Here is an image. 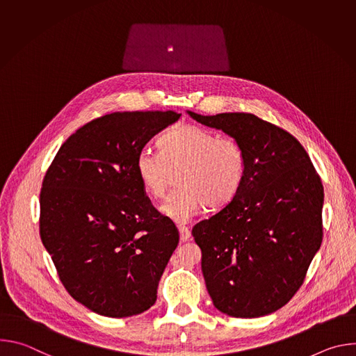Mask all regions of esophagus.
Returning <instances> with one entry per match:
<instances>
[{
    "label": "esophagus",
    "mask_w": 356,
    "mask_h": 356,
    "mask_svg": "<svg viewBox=\"0 0 356 356\" xmlns=\"http://www.w3.org/2000/svg\"><path fill=\"white\" fill-rule=\"evenodd\" d=\"M179 234H180V241H181V242L188 241L190 236H191L190 229H188L187 227H184V225H179Z\"/></svg>",
    "instance_id": "1"
}]
</instances>
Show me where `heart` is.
Masks as SVG:
<instances>
[{
  "label": "heart",
  "mask_w": 356,
  "mask_h": 356,
  "mask_svg": "<svg viewBox=\"0 0 356 356\" xmlns=\"http://www.w3.org/2000/svg\"><path fill=\"white\" fill-rule=\"evenodd\" d=\"M159 152L142 149L135 161V170L145 191L161 198L179 170L177 184L161 206L162 214L184 224L202 207L220 209L235 197L242 186L246 158L234 139L191 124H181L168 131L158 142Z\"/></svg>",
  "instance_id": "1"
}]
</instances>
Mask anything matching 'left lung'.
<instances>
[{"label": "left lung", "mask_w": 356, "mask_h": 356, "mask_svg": "<svg viewBox=\"0 0 356 356\" xmlns=\"http://www.w3.org/2000/svg\"><path fill=\"white\" fill-rule=\"evenodd\" d=\"M187 114L241 145L246 170L228 204L193 227L214 307L264 317L296 294L323 241L324 188L300 142L253 114Z\"/></svg>", "instance_id": "8db88e82"}]
</instances>
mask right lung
<instances>
[{
  "mask_svg": "<svg viewBox=\"0 0 356 356\" xmlns=\"http://www.w3.org/2000/svg\"><path fill=\"white\" fill-rule=\"evenodd\" d=\"M180 115L125 111L92 120L67 138L44 175L40 239L70 296L99 316H136L156 301L179 231L150 204L135 161Z\"/></svg>",
  "mask_w": 356,
  "mask_h": 356,
  "instance_id": "obj_1",
  "label": "right lung"
}]
</instances>
